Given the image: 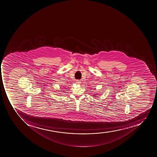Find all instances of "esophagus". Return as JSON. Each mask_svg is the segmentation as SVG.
Listing matches in <instances>:
<instances>
[{
    "label": "esophagus",
    "instance_id": "obj_1",
    "mask_svg": "<svg viewBox=\"0 0 157 157\" xmlns=\"http://www.w3.org/2000/svg\"><path fill=\"white\" fill-rule=\"evenodd\" d=\"M76 83L77 84H81L80 81H79V80H76Z\"/></svg>",
    "mask_w": 157,
    "mask_h": 157
}]
</instances>
